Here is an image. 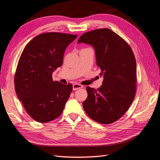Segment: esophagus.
<instances>
[{
    "instance_id": "1",
    "label": "esophagus",
    "mask_w": 160,
    "mask_h": 160,
    "mask_svg": "<svg viewBox=\"0 0 160 160\" xmlns=\"http://www.w3.org/2000/svg\"><path fill=\"white\" fill-rule=\"evenodd\" d=\"M83 88V86L80 85V84H77L76 83V84L72 85V90H73V91H76L77 89H81V88Z\"/></svg>"
}]
</instances>
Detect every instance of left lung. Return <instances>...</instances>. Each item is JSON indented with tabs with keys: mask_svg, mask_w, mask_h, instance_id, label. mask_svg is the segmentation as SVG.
<instances>
[{
	"mask_svg": "<svg viewBox=\"0 0 160 160\" xmlns=\"http://www.w3.org/2000/svg\"><path fill=\"white\" fill-rule=\"evenodd\" d=\"M78 43L94 48L97 65L103 77L98 89L87 87L88 97L83 102L90 118L110 124L122 118L132 103L136 91V61L131 47L109 28L84 33Z\"/></svg>",
	"mask_w": 160,
	"mask_h": 160,
	"instance_id": "obj_1",
	"label": "left lung"
}]
</instances>
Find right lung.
Here are the masks:
<instances>
[{
    "label": "right lung",
    "instance_id": "obj_1",
    "mask_svg": "<svg viewBox=\"0 0 160 160\" xmlns=\"http://www.w3.org/2000/svg\"><path fill=\"white\" fill-rule=\"evenodd\" d=\"M77 35L47 32L28 43L18 61L14 87L27 113L47 123L62 113L72 89L71 84L53 81L52 74L62 64L64 52Z\"/></svg>",
    "mask_w": 160,
    "mask_h": 160
}]
</instances>
